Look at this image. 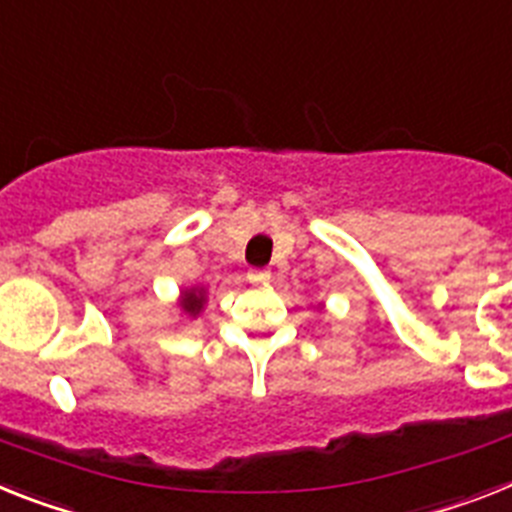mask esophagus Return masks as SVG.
<instances>
[{
    "label": "esophagus",
    "mask_w": 512,
    "mask_h": 512,
    "mask_svg": "<svg viewBox=\"0 0 512 512\" xmlns=\"http://www.w3.org/2000/svg\"><path fill=\"white\" fill-rule=\"evenodd\" d=\"M247 278H249V283H257V286H260V283H268L270 281V270H263V268H252L247 273Z\"/></svg>",
    "instance_id": "esophagus-1"
}]
</instances>
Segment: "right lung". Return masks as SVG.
<instances>
[{
	"label": "right lung",
	"mask_w": 512,
	"mask_h": 512,
	"mask_svg": "<svg viewBox=\"0 0 512 512\" xmlns=\"http://www.w3.org/2000/svg\"><path fill=\"white\" fill-rule=\"evenodd\" d=\"M182 309L187 312L190 317H197L200 312H203V304H205V289H187L182 291Z\"/></svg>",
	"instance_id": "add662e5"
}]
</instances>
